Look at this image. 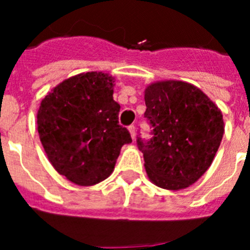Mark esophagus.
Returning a JSON list of instances; mask_svg holds the SVG:
<instances>
[{
	"mask_svg": "<svg viewBox=\"0 0 250 250\" xmlns=\"http://www.w3.org/2000/svg\"><path fill=\"white\" fill-rule=\"evenodd\" d=\"M128 131H129V133H131V137H132V139H135V136H136V127H135L133 125H131L128 127Z\"/></svg>",
	"mask_w": 250,
	"mask_h": 250,
	"instance_id": "esophagus-1",
	"label": "esophagus"
}]
</instances>
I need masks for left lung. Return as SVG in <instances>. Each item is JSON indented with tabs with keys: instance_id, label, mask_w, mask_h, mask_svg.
I'll return each instance as SVG.
<instances>
[{
	"instance_id": "8db88e82",
	"label": "left lung",
	"mask_w": 250,
	"mask_h": 250,
	"mask_svg": "<svg viewBox=\"0 0 250 250\" xmlns=\"http://www.w3.org/2000/svg\"><path fill=\"white\" fill-rule=\"evenodd\" d=\"M144 98L152 137L137 136L136 143L149 179L165 189L192 186L209 168L221 145V110L197 86L175 80L150 84Z\"/></svg>"
}]
</instances>
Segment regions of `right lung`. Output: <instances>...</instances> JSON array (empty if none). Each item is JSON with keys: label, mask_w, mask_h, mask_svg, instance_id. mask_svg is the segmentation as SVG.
Wrapping results in <instances>:
<instances>
[{"label": "right lung", "mask_w": 250, "mask_h": 250, "mask_svg": "<svg viewBox=\"0 0 250 250\" xmlns=\"http://www.w3.org/2000/svg\"><path fill=\"white\" fill-rule=\"evenodd\" d=\"M114 79L102 72L72 76L41 101L37 129L53 167L70 182L93 186L114 170L132 139L119 125Z\"/></svg>", "instance_id": "1"}]
</instances>
